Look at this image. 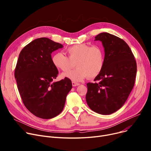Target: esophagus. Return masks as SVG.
Returning <instances> with one entry per match:
<instances>
[{
	"mask_svg": "<svg viewBox=\"0 0 151 151\" xmlns=\"http://www.w3.org/2000/svg\"><path fill=\"white\" fill-rule=\"evenodd\" d=\"M79 85H80V84H79V83H77L74 82V81H73V82H72V86H74V87L77 86H79Z\"/></svg>",
	"mask_w": 151,
	"mask_h": 151,
	"instance_id": "34e87169",
	"label": "esophagus"
}]
</instances>
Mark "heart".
I'll return each mask as SVG.
<instances>
[{
	"instance_id": "heart-1",
	"label": "heart",
	"mask_w": 151,
	"mask_h": 151,
	"mask_svg": "<svg viewBox=\"0 0 151 151\" xmlns=\"http://www.w3.org/2000/svg\"><path fill=\"white\" fill-rule=\"evenodd\" d=\"M66 51L68 58L62 52L55 53L52 58L53 65L63 71H68L76 63L77 68L63 73V77L79 82L100 73L105 62V53L100 46L81 43L69 47Z\"/></svg>"
}]
</instances>
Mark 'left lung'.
Returning a JSON list of instances; mask_svg holds the SVG:
<instances>
[{"mask_svg": "<svg viewBox=\"0 0 151 151\" xmlns=\"http://www.w3.org/2000/svg\"><path fill=\"white\" fill-rule=\"evenodd\" d=\"M105 50L104 65L94 81L88 83L86 96L89 107L97 113L108 115L120 109L133 88L137 62L129 45L122 39L107 32L95 37Z\"/></svg>", "mask_w": 151, "mask_h": 151, "instance_id": "1", "label": "left lung"}]
</instances>
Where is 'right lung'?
I'll return each instance as SVG.
<instances>
[{
	"label": "right lung",
	"mask_w": 151,
	"mask_h": 151,
	"mask_svg": "<svg viewBox=\"0 0 151 151\" xmlns=\"http://www.w3.org/2000/svg\"><path fill=\"white\" fill-rule=\"evenodd\" d=\"M63 45L47 38L32 41L21 50L14 77L24 105L35 116L48 119L59 115L72 88L70 79L53 82L58 75L51 53Z\"/></svg>",
	"instance_id": "add662e5"
}]
</instances>
